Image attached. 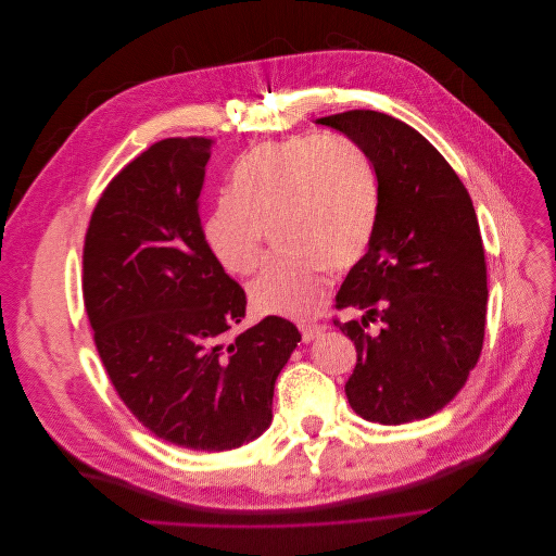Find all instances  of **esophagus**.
<instances>
[{
	"label": "esophagus",
	"instance_id": "obj_1",
	"mask_svg": "<svg viewBox=\"0 0 556 556\" xmlns=\"http://www.w3.org/2000/svg\"><path fill=\"white\" fill-rule=\"evenodd\" d=\"M324 324H300V332H302V342H311L315 338H319L324 332Z\"/></svg>",
	"mask_w": 556,
	"mask_h": 556
}]
</instances>
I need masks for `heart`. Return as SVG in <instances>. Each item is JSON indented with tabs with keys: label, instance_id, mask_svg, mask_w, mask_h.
I'll use <instances>...</instances> for the list:
<instances>
[{
	"label": "heart",
	"instance_id": "heart-1",
	"mask_svg": "<svg viewBox=\"0 0 556 556\" xmlns=\"http://www.w3.org/2000/svg\"><path fill=\"white\" fill-rule=\"evenodd\" d=\"M381 212V179L370 155L326 136L267 142L241 157L232 190L203 224L216 261L250 274L267 228L289 250L269 256L250 285L256 311L306 317L324 300L328 269L346 271L368 254Z\"/></svg>",
	"mask_w": 556,
	"mask_h": 556
}]
</instances>
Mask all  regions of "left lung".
<instances>
[{"instance_id":"obj_1","label":"left lung","mask_w":556,"mask_h":556,"mask_svg":"<svg viewBox=\"0 0 556 556\" xmlns=\"http://www.w3.org/2000/svg\"><path fill=\"white\" fill-rule=\"evenodd\" d=\"M317 123L362 147L381 179L372 245L336 298L364 317L332 319L357 349L349 403L381 425L427 418L463 390L482 353L489 289L473 201L409 125L370 109Z\"/></svg>"}]
</instances>
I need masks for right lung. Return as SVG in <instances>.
I'll return each mask as SVG.
<instances>
[{
    "instance_id": "add662e5",
    "label": "right lung",
    "mask_w": 556,
    "mask_h": 556,
    "mask_svg": "<svg viewBox=\"0 0 556 556\" xmlns=\"http://www.w3.org/2000/svg\"><path fill=\"white\" fill-rule=\"evenodd\" d=\"M212 144L166 138L129 162L83 248L85 311L111 383L147 429L194 452L237 450L269 427L274 383L300 342L278 315L230 336L248 300L201 228Z\"/></svg>"
}]
</instances>
